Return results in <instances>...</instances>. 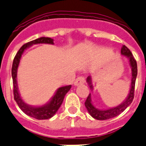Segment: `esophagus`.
Returning a JSON list of instances; mask_svg holds the SVG:
<instances>
[{"instance_id":"1","label":"esophagus","mask_w":146,"mask_h":146,"mask_svg":"<svg viewBox=\"0 0 146 146\" xmlns=\"http://www.w3.org/2000/svg\"><path fill=\"white\" fill-rule=\"evenodd\" d=\"M85 83V78L84 77H78L76 79L74 82V85L76 86H78L79 85L83 84H84Z\"/></svg>"}]
</instances>
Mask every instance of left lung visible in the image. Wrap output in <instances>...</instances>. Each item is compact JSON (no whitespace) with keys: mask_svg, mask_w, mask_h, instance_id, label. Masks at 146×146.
Returning <instances> with one entry per match:
<instances>
[{"mask_svg":"<svg viewBox=\"0 0 146 146\" xmlns=\"http://www.w3.org/2000/svg\"><path fill=\"white\" fill-rule=\"evenodd\" d=\"M121 54L127 57V59L128 60L129 64V66L131 68V77H132V78H131L130 88H129L128 95L127 96L125 100L119 106L104 110V109L97 108L92 104V94L90 93L88 96V98H86V100L85 102V106H86L89 113L94 119H98V120H106V119H112V118L115 117L120 113H121L132 103V100H133L135 81H136L137 75V62H136V60H135L134 57L132 56V52L126 46H122L121 49ZM86 82L88 83V84H89L90 89H92V91H93V88L94 87H93L92 82V77L90 76H88L87 78H86Z\"/></svg>","mask_w":146,"mask_h":146,"instance_id":"left-lung-1","label":"left lung"}]
</instances>
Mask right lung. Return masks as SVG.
Masks as SVG:
<instances>
[{
  "mask_svg": "<svg viewBox=\"0 0 146 146\" xmlns=\"http://www.w3.org/2000/svg\"><path fill=\"white\" fill-rule=\"evenodd\" d=\"M54 44V40L51 38L48 37H41L35 40L30 41L27 44L22 46L18 52L16 54L12 64V68H11V76L13 79V87H14V100L17 103L19 108L27 115L34 119L41 120V119H48L52 118L58 109L61 106L62 103L63 102L65 94L68 92L71 88V85L65 86H62L58 88L57 91L55 92L54 94L52 96L50 100L46 102V104L40 106H33L27 104L22 98H21L19 94V89H18L17 84V70L19 67V62H20L21 57L27 48H30L31 46L34 44Z\"/></svg>",
  "mask_w": 146,
  "mask_h": 146,
  "instance_id": "1",
  "label": "right lung"
}]
</instances>
